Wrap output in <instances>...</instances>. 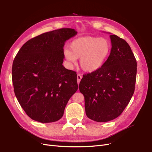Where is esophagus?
<instances>
[{
	"mask_svg": "<svg viewBox=\"0 0 152 152\" xmlns=\"http://www.w3.org/2000/svg\"><path fill=\"white\" fill-rule=\"evenodd\" d=\"M82 77H83L82 75H81L80 74H78V75H77V83H78V84L80 83V82L81 81Z\"/></svg>",
	"mask_w": 152,
	"mask_h": 152,
	"instance_id": "34e87169",
	"label": "esophagus"
}]
</instances>
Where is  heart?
Segmentation results:
<instances>
[{"label": "heart", "instance_id": "heart-1", "mask_svg": "<svg viewBox=\"0 0 152 152\" xmlns=\"http://www.w3.org/2000/svg\"><path fill=\"white\" fill-rule=\"evenodd\" d=\"M69 50H65L64 56L70 66L76 64L80 58L83 71L92 72L99 69L110 55L111 45L107 39L99 37L86 36L72 41Z\"/></svg>", "mask_w": 152, "mask_h": 152}]
</instances>
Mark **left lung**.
Listing matches in <instances>:
<instances>
[{
  "label": "left lung",
  "mask_w": 152,
  "mask_h": 152,
  "mask_svg": "<svg viewBox=\"0 0 152 152\" xmlns=\"http://www.w3.org/2000/svg\"><path fill=\"white\" fill-rule=\"evenodd\" d=\"M112 48L102 66L84 75L79 89L84 97L86 114L98 122L119 116L135 91L137 61L129 44L115 35H110Z\"/></svg>",
  "instance_id": "8db88e82"
}]
</instances>
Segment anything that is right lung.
Returning <instances> with one entry per match:
<instances>
[{
    "label": "right lung",
    "mask_w": 152,
    "mask_h": 152,
    "mask_svg": "<svg viewBox=\"0 0 152 152\" xmlns=\"http://www.w3.org/2000/svg\"><path fill=\"white\" fill-rule=\"evenodd\" d=\"M77 33L72 28L44 33L29 39L15 56L12 65L14 92L31 119L42 123L60 120L77 90L76 72L63 65L65 42Z\"/></svg>",
    "instance_id": "1"
}]
</instances>
